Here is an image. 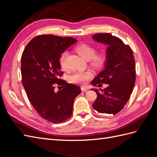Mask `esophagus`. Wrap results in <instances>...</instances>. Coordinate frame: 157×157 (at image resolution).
I'll list each match as a JSON object with an SVG mask.
<instances>
[{
    "instance_id": "34e87169",
    "label": "esophagus",
    "mask_w": 157,
    "mask_h": 157,
    "mask_svg": "<svg viewBox=\"0 0 157 157\" xmlns=\"http://www.w3.org/2000/svg\"><path fill=\"white\" fill-rule=\"evenodd\" d=\"M89 90V88H88V87H84V86H82L81 87V90H82V92H86L87 91V90Z\"/></svg>"
}]
</instances>
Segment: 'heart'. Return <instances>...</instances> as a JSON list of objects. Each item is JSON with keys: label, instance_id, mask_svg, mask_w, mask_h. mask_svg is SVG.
Instances as JSON below:
<instances>
[{"label": "heart", "instance_id": "heart-1", "mask_svg": "<svg viewBox=\"0 0 157 157\" xmlns=\"http://www.w3.org/2000/svg\"><path fill=\"white\" fill-rule=\"evenodd\" d=\"M75 51L81 56L83 58L90 61V64L94 67L100 68L105 63L106 54L105 52L99 51L96 52V49L92 45L86 43H81L75 47ZM67 52H63L61 54L59 61L61 67L63 70L67 69ZM92 73L90 71H76L71 76L70 80L73 83L79 84H86L92 77Z\"/></svg>", "mask_w": 157, "mask_h": 157}]
</instances>
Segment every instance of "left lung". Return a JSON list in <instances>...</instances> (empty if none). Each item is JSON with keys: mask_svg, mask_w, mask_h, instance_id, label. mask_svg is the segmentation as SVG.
<instances>
[{"mask_svg": "<svg viewBox=\"0 0 157 157\" xmlns=\"http://www.w3.org/2000/svg\"><path fill=\"white\" fill-rule=\"evenodd\" d=\"M97 42L109 46L106 51L105 69L99 73L92 81L94 86H108L99 91L92 104L95 110L100 113L116 115L127 103L136 82L135 60L130 47L121 39L110 33H98L93 36Z\"/></svg>", "mask_w": 157, "mask_h": 157, "instance_id": "1", "label": "left lung"}]
</instances>
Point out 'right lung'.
Listing matches in <instances>:
<instances>
[{
	"mask_svg": "<svg viewBox=\"0 0 157 157\" xmlns=\"http://www.w3.org/2000/svg\"><path fill=\"white\" fill-rule=\"evenodd\" d=\"M77 42L72 37L52 35L36 36L28 43L21 56L22 84L33 108L44 119L60 123L73 113L75 98L80 88L60 78L61 54ZM63 89L55 92V86Z\"/></svg>",
	"mask_w": 157,
	"mask_h": 157,
	"instance_id": "right-lung-1",
	"label": "right lung"
}]
</instances>
